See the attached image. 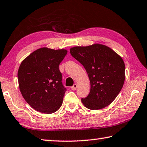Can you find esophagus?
Returning <instances> with one entry per match:
<instances>
[{
	"mask_svg": "<svg viewBox=\"0 0 147 147\" xmlns=\"http://www.w3.org/2000/svg\"><path fill=\"white\" fill-rule=\"evenodd\" d=\"M77 87H78L77 84H74V85L71 86V89L73 90H76L77 89Z\"/></svg>",
	"mask_w": 147,
	"mask_h": 147,
	"instance_id": "1",
	"label": "esophagus"
}]
</instances>
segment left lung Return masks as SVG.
Segmentation results:
<instances>
[{
  "label": "left lung",
  "mask_w": 147,
  "mask_h": 147,
  "mask_svg": "<svg viewBox=\"0 0 147 147\" xmlns=\"http://www.w3.org/2000/svg\"><path fill=\"white\" fill-rule=\"evenodd\" d=\"M71 56L83 65L90 83V91L81 102L89 109L98 110L111 104L121 92L125 80L122 57L105 45L94 44L70 49Z\"/></svg>",
  "instance_id": "1"
}]
</instances>
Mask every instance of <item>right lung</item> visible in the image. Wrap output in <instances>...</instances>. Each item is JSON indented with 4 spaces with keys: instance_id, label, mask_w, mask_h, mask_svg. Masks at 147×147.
Here are the masks:
<instances>
[{
    "instance_id": "obj_1",
    "label": "right lung",
    "mask_w": 147,
    "mask_h": 147,
    "mask_svg": "<svg viewBox=\"0 0 147 147\" xmlns=\"http://www.w3.org/2000/svg\"><path fill=\"white\" fill-rule=\"evenodd\" d=\"M67 50L42 47L23 60L18 73L19 90L33 109L43 113L56 112L62 105L66 88L62 83L59 64Z\"/></svg>"
}]
</instances>
